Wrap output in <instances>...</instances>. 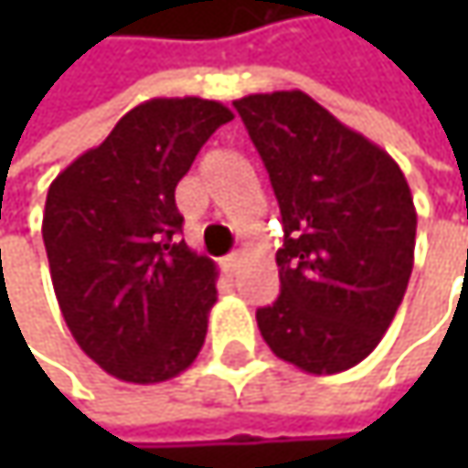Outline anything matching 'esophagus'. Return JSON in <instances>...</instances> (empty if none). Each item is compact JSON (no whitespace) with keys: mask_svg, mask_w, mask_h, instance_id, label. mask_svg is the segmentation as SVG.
<instances>
[{"mask_svg":"<svg viewBox=\"0 0 468 468\" xmlns=\"http://www.w3.org/2000/svg\"><path fill=\"white\" fill-rule=\"evenodd\" d=\"M240 262H243V257L233 251V254H228L225 260H222V268L228 271V273H238V268H240Z\"/></svg>","mask_w":468,"mask_h":468,"instance_id":"1","label":"esophagus"}]
</instances>
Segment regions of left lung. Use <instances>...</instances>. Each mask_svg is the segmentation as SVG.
Returning <instances> with one entry per match:
<instances>
[{"label":"left lung","mask_w":468,"mask_h":468,"mask_svg":"<svg viewBox=\"0 0 468 468\" xmlns=\"http://www.w3.org/2000/svg\"><path fill=\"white\" fill-rule=\"evenodd\" d=\"M279 200V298L257 309L271 352L338 374L374 352L415 265L418 211L396 159L303 91L233 102Z\"/></svg>","instance_id":"8db88e82"}]
</instances>
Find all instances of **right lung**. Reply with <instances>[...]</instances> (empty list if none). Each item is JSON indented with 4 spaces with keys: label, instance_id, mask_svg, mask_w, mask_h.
Listing matches in <instances>:
<instances>
[{
    "label": "right lung",
    "instance_id": "1",
    "mask_svg": "<svg viewBox=\"0 0 468 468\" xmlns=\"http://www.w3.org/2000/svg\"><path fill=\"white\" fill-rule=\"evenodd\" d=\"M230 119L217 100H148L48 189L43 240L61 317L116 379H173L203 349L217 265L178 238L176 186Z\"/></svg>",
    "mask_w": 468,
    "mask_h": 468
}]
</instances>
